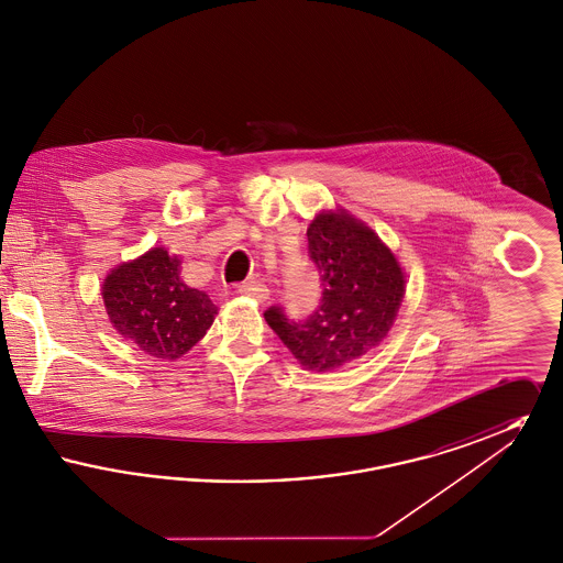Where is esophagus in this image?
<instances>
[{"mask_svg": "<svg viewBox=\"0 0 563 563\" xmlns=\"http://www.w3.org/2000/svg\"><path fill=\"white\" fill-rule=\"evenodd\" d=\"M236 291L241 295H246V297H253L255 301H266L269 295L268 287H266L264 283H260V280H246V283H241V285L236 287Z\"/></svg>", "mask_w": 563, "mask_h": 563, "instance_id": "1", "label": "esophagus"}]
</instances>
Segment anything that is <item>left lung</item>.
I'll list each match as a JSON object with an SVG mask.
<instances>
[{
  "mask_svg": "<svg viewBox=\"0 0 563 563\" xmlns=\"http://www.w3.org/2000/svg\"><path fill=\"white\" fill-rule=\"evenodd\" d=\"M308 257L321 276L317 310L294 321L283 306H269L264 317L306 369L331 372L386 338L405 278L390 249L350 214L322 213L310 223Z\"/></svg>",
  "mask_w": 563,
  "mask_h": 563,
  "instance_id": "8db88e82",
  "label": "left lung"
}]
</instances>
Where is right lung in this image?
I'll return each instance as SVG.
<instances>
[{"instance_id":"1","label":"right lung","mask_w":563,"mask_h":563,"mask_svg":"<svg viewBox=\"0 0 563 563\" xmlns=\"http://www.w3.org/2000/svg\"><path fill=\"white\" fill-rule=\"evenodd\" d=\"M103 301L120 335L166 361L194 349L217 314L209 295L188 287L179 278V260L161 246L111 269Z\"/></svg>"}]
</instances>
